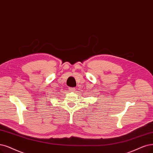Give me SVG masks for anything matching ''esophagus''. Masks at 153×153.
<instances>
[{
  "instance_id": "34e87169",
  "label": "esophagus",
  "mask_w": 153,
  "mask_h": 153,
  "mask_svg": "<svg viewBox=\"0 0 153 153\" xmlns=\"http://www.w3.org/2000/svg\"><path fill=\"white\" fill-rule=\"evenodd\" d=\"M69 91L71 92H75L76 91V88H69Z\"/></svg>"
}]
</instances>
